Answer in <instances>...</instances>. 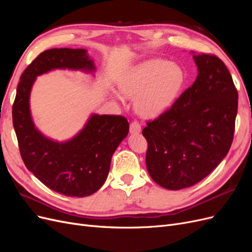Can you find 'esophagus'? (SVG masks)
Returning a JSON list of instances; mask_svg holds the SVG:
<instances>
[{
  "label": "esophagus",
  "instance_id": "34e87169",
  "mask_svg": "<svg viewBox=\"0 0 252 252\" xmlns=\"http://www.w3.org/2000/svg\"><path fill=\"white\" fill-rule=\"evenodd\" d=\"M141 130V124L138 121H133L132 123H130V133H140Z\"/></svg>",
  "mask_w": 252,
  "mask_h": 252
}]
</instances>
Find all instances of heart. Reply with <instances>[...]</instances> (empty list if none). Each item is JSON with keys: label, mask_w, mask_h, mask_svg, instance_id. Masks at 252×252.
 <instances>
[{"label": "heart", "mask_w": 252, "mask_h": 252, "mask_svg": "<svg viewBox=\"0 0 252 252\" xmlns=\"http://www.w3.org/2000/svg\"><path fill=\"white\" fill-rule=\"evenodd\" d=\"M180 65L152 59L134 66L120 83L127 97H135V109L144 117H157L169 108L184 85Z\"/></svg>", "instance_id": "b5f03b06"}]
</instances>
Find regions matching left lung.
Masks as SVG:
<instances>
[{
  "label": "left lung",
  "mask_w": 252,
  "mask_h": 252,
  "mask_svg": "<svg viewBox=\"0 0 252 252\" xmlns=\"http://www.w3.org/2000/svg\"><path fill=\"white\" fill-rule=\"evenodd\" d=\"M197 77L171 107L148 122L146 166L169 190L193 186L226 157L233 140L238 90L223 61L193 55Z\"/></svg>",
  "instance_id": "obj_1"
}]
</instances>
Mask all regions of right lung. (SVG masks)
I'll return each mask as SVG.
<instances>
[{"instance_id": "obj_1", "label": "right lung", "mask_w": 252, "mask_h": 252, "mask_svg": "<svg viewBox=\"0 0 252 252\" xmlns=\"http://www.w3.org/2000/svg\"><path fill=\"white\" fill-rule=\"evenodd\" d=\"M55 69L94 72L86 49L53 48L40 53L20 78L12 106V123L20 154L29 171L45 186L67 196L84 197L100 189L108 177L113 152L129 131L122 116L91 114L82 130L65 142L37 130L29 98L36 77Z\"/></svg>"}]
</instances>
